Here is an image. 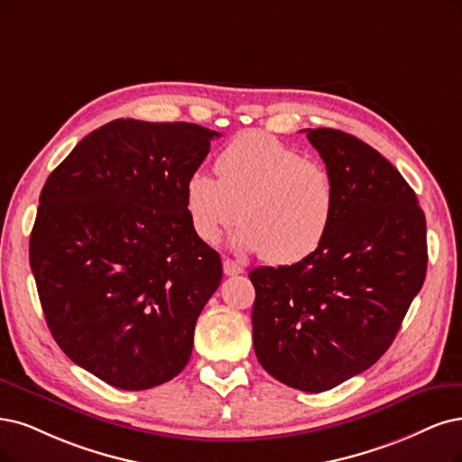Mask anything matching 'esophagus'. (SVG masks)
I'll use <instances>...</instances> for the list:
<instances>
[{
  "label": "esophagus",
  "instance_id": "obj_1",
  "mask_svg": "<svg viewBox=\"0 0 462 462\" xmlns=\"http://www.w3.org/2000/svg\"><path fill=\"white\" fill-rule=\"evenodd\" d=\"M222 266H225V274L226 276H237V274H244V266L237 264L236 261L232 259H226L225 263H222Z\"/></svg>",
  "mask_w": 462,
  "mask_h": 462
}]
</instances>
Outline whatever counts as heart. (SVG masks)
Returning <instances> with one entry per match:
<instances>
[{
  "instance_id": "1",
  "label": "heart",
  "mask_w": 462,
  "mask_h": 462,
  "mask_svg": "<svg viewBox=\"0 0 462 462\" xmlns=\"http://www.w3.org/2000/svg\"><path fill=\"white\" fill-rule=\"evenodd\" d=\"M217 175L196 169L184 186L190 225L205 244H217L240 218L234 247L278 264L309 259L326 242L337 211L335 180L299 148L247 131L222 148Z\"/></svg>"
}]
</instances>
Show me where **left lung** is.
<instances>
[{
  "label": "left lung",
  "mask_w": 462,
  "mask_h": 462,
  "mask_svg": "<svg viewBox=\"0 0 462 462\" xmlns=\"http://www.w3.org/2000/svg\"><path fill=\"white\" fill-rule=\"evenodd\" d=\"M333 175L337 211L321 247L249 272L253 346L280 383L326 392L369 369L420 291L429 251L413 188L354 134L304 129Z\"/></svg>",
  "instance_id": "obj_1"
}]
</instances>
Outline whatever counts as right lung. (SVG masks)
Listing matches in <instances>:
<instances>
[{"label": "right lung", "instance_id": "obj_1", "mask_svg": "<svg viewBox=\"0 0 462 462\" xmlns=\"http://www.w3.org/2000/svg\"><path fill=\"white\" fill-rule=\"evenodd\" d=\"M220 133L196 124L114 119L49 175L30 234V266L60 350L122 390L184 369L203 306L222 280L196 236L186 179Z\"/></svg>", "mask_w": 462, "mask_h": 462}]
</instances>
